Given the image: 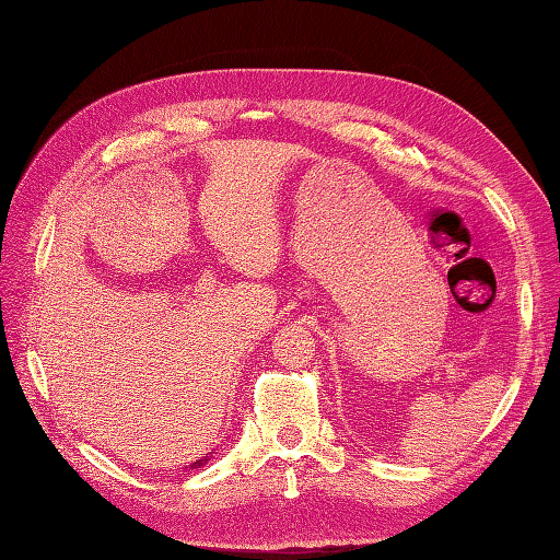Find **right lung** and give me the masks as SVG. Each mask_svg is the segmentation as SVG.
I'll return each instance as SVG.
<instances>
[{"mask_svg": "<svg viewBox=\"0 0 560 560\" xmlns=\"http://www.w3.org/2000/svg\"><path fill=\"white\" fill-rule=\"evenodd\" d=\"M201 464H207V459H197L195 464H192V469H197V467H201Z\"/></svg>", "mask_w": 560, "mask_h": 560, "instance_id": "right-lung-1", "label": "right lung"}]
</instances>
